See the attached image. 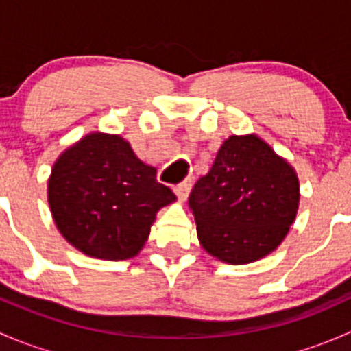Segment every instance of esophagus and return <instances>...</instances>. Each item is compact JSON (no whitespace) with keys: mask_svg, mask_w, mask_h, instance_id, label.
<instances>
[{"mask_svg":"<svg viewBox=\"0 0 351 351\" xmlns=\"http://www.w3.org/2000/svg\"><path fill=\"white\" fill-rule=\"evenodd\" d=\"M190 189H192V182H190V180H185V182L175 185V189H173V190H175L176 197H178L180 200H185V198L189 197Z\"/></svg>","mask_w":351,"mask_h":351,"instance_id":"esophagus-1","label":"esophagus"}]
</instances>
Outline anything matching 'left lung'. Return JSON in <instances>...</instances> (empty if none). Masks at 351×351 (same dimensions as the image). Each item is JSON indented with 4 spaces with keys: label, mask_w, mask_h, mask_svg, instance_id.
Wrapping results in <instances>:
<instances>
[{
    "label": "left lung",
    "mask_w": 351,
    "mask_h": 351,
    "mask_svg": "<svg viewBox=\"0 0 351 351\" xmlns=\"http://www.w3.org/2000/svg\"><path fill=\"white\" fill-rule=\"evenodd\" d=\"M197 236L212 256L244 265L285 238L299 207V182L285 159L256 136H231L189 197Z\"/></svg>",
    "instance_id": "8db88e82"
}]
</instances>
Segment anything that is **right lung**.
I'll use <instances>...</instances> for the list:
<instances>
[{"label":"right lung","mask_w":351,"mask_h":351,"mask_svg":"<svg viewBox=\"0 0 351 351\" xmlns=\"http://www.w3.org/2000/svg\"><path fill=\"white\" fill-rule=\"evenodd\" d=\"M175 200L156 168L119 136L90 134L61 154L49 180V205L61 234L101 260L136 256L156 212Z\"/></svg>","instance_id":"obj_1"}]
</instances>
